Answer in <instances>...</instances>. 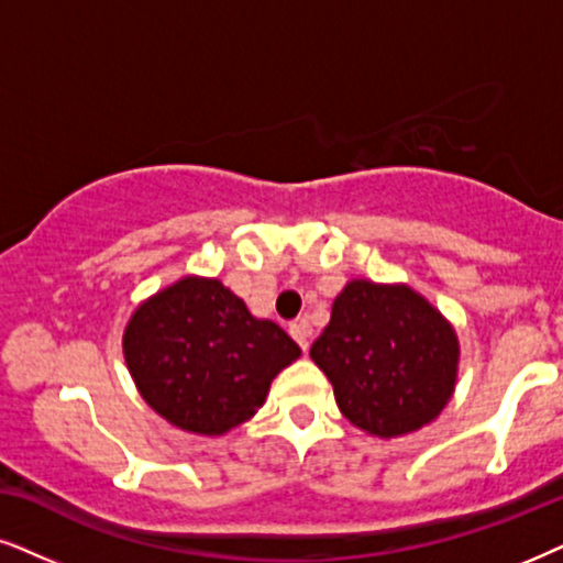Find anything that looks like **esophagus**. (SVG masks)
I'll use <instances>...</instances> for the list:
<instances>
[{
    "label": "esophagus",
    "mask_w": 563,
    "mask_h": 563,
    "mask_svg": "<svg viewBox=\"0 0 563 563\" xmlns=\"http://www.w3.org/2000/svg\"><path fill=\"white\" fill-rule=\"evenodd\" d=\"M290 338H294L296 343L301 345L303 353L309 351V330H306L303 322H294V324H290Z\"/></svg>",
    "instance_id": "34e87169"
}]
</instances>
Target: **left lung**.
Returning <instances> with one entry per match:
<instances>
[{"mask_svg":"<svg viewBox=\"0 0 563 563\" xmlns=\"http://www.w3.org/2000/svg\"><path fill=\"white\" fill-rule=\"evenodd\" d=\"M309 355L332 382L347 421L393 439L423 429L450 402L460 343L410 286L351 280Z\"/></svg>","mask_w":563,"mask_h":563,"instance_id":"left-lung-1","label":"left lung"}]
</instances>
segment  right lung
Wrapping results in <instances>:
<instances>
[{
	"mask_svg": "<svg viewBox=\"0 0 563 563\" xmlns=\"http://www.w3.org/2000/svg\"><path fill=\"white\" fill-rule=\"evenodd\" d=\"M298 355L280 327L249 314L216 277L187 275L158 290L124 330V361L142 400L199 437L249 421Z\"/></svg>",
	"mask_w": 563,
	"mask_h": 563,
	"instance_id": "right-lung-1",
	"label": "right lung"
}]
</instances>
